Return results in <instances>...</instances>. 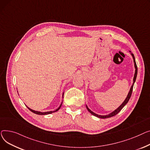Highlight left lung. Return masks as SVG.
<instances>
[{"label":"left lung","instance_id":"left-lung-1","mask_svg":"<svg viewBox=\"0 0 150 150\" xmlns=\"http://www.w3.org/2000/svg\"><path fill=\"white\" fill-rule=\"evenodd\" d=\"M130 52V54L132 56V57H133V62H134V68H135V73H134V77H133V84H132L130 89H129V91L128 92V94L127 96L126 99H125V100L123 102V103L120 105V106L116 108L115 110L113 111L112 112H111V113L107 114V115H99V114H96L94 113V112H93L88 107H87V105H86V107L88 110V111L91 114H93V116L97 117H99V118H100V119H107V118H109V117H111L112 116H114L115 115H116V114L117 113H119L120 110L124 108V107L125 106V105L128 103V102L129 101V99H130V97L131 96V94H132V91H133V86H134V82L136 81V77H137V65H136V60H135V57L134 56V54L132 53V52L129 51Z\"/></svg>","mask_w":150,"mask_h":150}]
</instances>
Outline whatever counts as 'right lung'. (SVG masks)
<instances>
[{
	"instance_id": "right-lung-1",
	"label": "right lung",
	"mask_w": 150,
	"mask_h": 150,
	"mask_svg": "<svg viewBox=\"0 0 150 150\" xmlns=\"http://www.w3.org/2000/svg\"><path fill=\"white\" fill-rule=\"evenodd\" d=\"M64 92L63 93V98H64ZM62 102H63V101H62ZM62 102L61 103V104L60 105V106H59V107H58V108H57L56 110H54V111H47V112H40V111H35V110H33L30 108L28 107L27 106H26V107H27L31 112H34V113H35V114H39V115H47V114H51V113H52V112H54L57 111L60 108V107H61V106H62Z\"/></svg>"
}]
</instances>
